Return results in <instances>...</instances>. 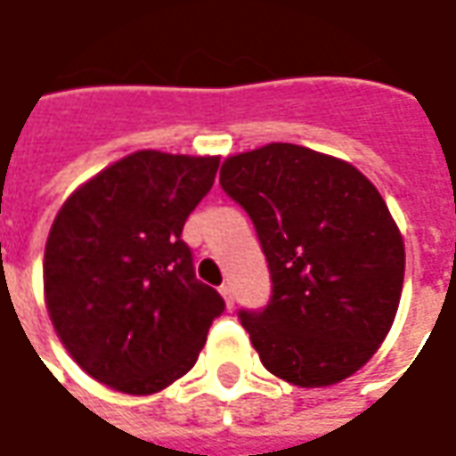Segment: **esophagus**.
<instances>
[{"mask_svg":"<svg viewBox=\"0 0 456 456\" xmlns=\"http://www.w3.org/2000/svg\"><path fill=\"white\" fill-rule=\"evenodd\" d=\"M219 294L224 296L227 305H234V289H232L229 283H222V286H219Z\"/></svg>","mask_w":456,"mask_h":456,"instance_id":"1","label":"esophagus"}]
</instances>
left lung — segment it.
Segmentation results:
<instances>
[{
	"label": "left lung",
	"instance_id": "8db88e82",
	"mask_svg": "<svg viewBox=\"0 0 456 456\" xmlns=\"http://www.w3.org/2000/svg\"><path fill=\"white\" fill-rule=\"evenodd\" d=\"M219 184L269 261V304L239 311L264 368L298 387L361 370L393 326L405 279V244L375 184L291 142L227 158Z\"/></svg>",
	"mask_w": 456,
	"mask_h": 456
}]
</instances>
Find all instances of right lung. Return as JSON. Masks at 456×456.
<instances>
[{"mask_svg":"<svg viewBox=\"0 0 456 456\" xmlns=\"http://www.w3.org/2000/svg\"><path fill=\"white\" fill-rule=\"evenodd\" d=\"M219 158L140 151L73 192L51 224L44 294L71 358L98 383L151 395L197 362L224 298L183 241Z\"/></svg>","mask_w":456,"mask_h":456,"instance_id":"right-lung-1","label":"right lung"}]
</instances>
